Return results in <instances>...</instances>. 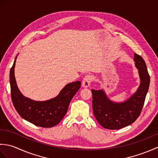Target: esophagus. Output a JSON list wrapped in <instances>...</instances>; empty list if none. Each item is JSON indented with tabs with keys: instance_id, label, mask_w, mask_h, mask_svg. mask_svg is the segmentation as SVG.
<instances>
[{
	"instance_id": "1",
	"label": "esophagus",
	"mask_w": 158,
	"mask_h": 158,
	"mask_svg": "<svg viewBox=\"0 0 158 158\" xmlns=\"http://www.w3.org/2000/svg\"><path fill=\"white\" fill-rule=\"evenodd\" d=\"M92 81V77L91 75H85L83 79V82H82L83 87H84V88H88V87L89 86Z\"/></svg>"
}]
</instances>
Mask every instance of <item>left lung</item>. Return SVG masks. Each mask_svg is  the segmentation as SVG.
<instances>
[{
    "mask_svg": "<svg viewBox=\"0 0 158 158\" xmlns=\"http://www.w3.org/2000/svg\"><path fill=\"white\" fill-rule=\"evenodd\" d=\"M134 60L139 69L140 85L137 92L123 103L110 101L102 90L92 89V108L96 120L105 128L119 130L132 124L140 116L148 92L150 76L145 62L135 54Z\"/></svg>",
    "mask_w": 158,
    "mask_h": 158,
    "instance_id": "obj_1",
    "label": "left lung"
}]
</instances>
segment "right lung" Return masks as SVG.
Masks as SVG:
<instances>
[{
	"instance_id": "obj_1",
	"label": "right lung",
	"mask_w": 158,
	"mask_h": 158,
	"mask_svg": "<svg viewBox=\"0 0 158 158\" xmlns=\"http://www.w3.org/2000/svg\"><path fill=\"white\" fill-rule=\"evenodd\" d=\"M15 65V60L10 70V85L11 100L17 112L23 119L35 126L51 127L57 125L66 115L70 101L81 87V82L66 85L58 96L48 101H34L19 92L14 75Z\"/></svg>"
}]
</instances>
